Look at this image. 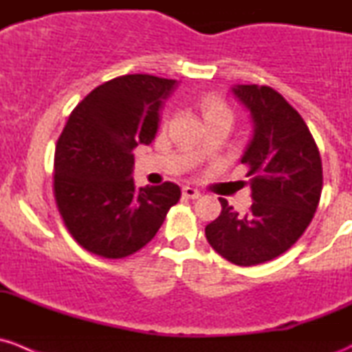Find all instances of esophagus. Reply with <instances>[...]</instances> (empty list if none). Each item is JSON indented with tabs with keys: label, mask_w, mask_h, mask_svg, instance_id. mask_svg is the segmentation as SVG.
Wrapping results in <instances>:
<instances>
[{
	"label": "esophagus",
	"mask_w": 352,
	"mask_h": 352,
	"mask_svg": "<svg viewBox=\"0 0 352 352\" xmlns=\"http://www.w3.org/2000/svg\"><path fill=\"white\" fill-rule=\"evenodd\" d=\"M182 194H184V197H187V199H199V197H201V192H199L197 189H194V187H190V186L184 187Z\"/></svg>",
	"instance_id": "esophagus-1"
}]
</instances>
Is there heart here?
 <instances>
[{
	"label": "heart",
	"instance_id": "1",
	"mask_svg": "<svg viewBox=\"0 0 352 352\" xmlns=\"http://www.w3.org/2000/svg\"><path fill=\"white\" fill-rule=\"evenodd\" d=\"M202 112H204L206 119H209V117H216V116L232 117V113H230L228 107L223 104L221 98L214 97V95H208V97H204V100H202Z\"/></svg>",
	"mask_w": 352,
	"mask_h": 352
}]
</instances>
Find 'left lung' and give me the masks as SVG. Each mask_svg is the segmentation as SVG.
Returning <instances> with one entry per match:
<instances>
[{
  "instance_id": "obj_1",
  "label": "left lung",
  "mask_w": 352,
  "mask_h": 352,
  "mask_svg": "<svg viewBox=\"0 0 352 352\" xmlns=\"http://www.w3.org/2000/svg\"><path fill=\"white\" fill-rule=\"evenodd\" d=\"M250 112L254 134L240 162L248 166L250 211L239 214L226 199L206 226L209 245L236 265H257L285 254L310 225L322 194V160L310 129L278 91L235 85Z\"/></svg>"
}]
</instances>
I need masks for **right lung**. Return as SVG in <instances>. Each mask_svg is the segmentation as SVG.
<instances>
[{
    "label": "right lung",
    "instance_id": "add662e5",
    "mask_svg": "<svg viewBox=\"0 0 352 352\" xmlns=\"http://www.w3.org/2000/svg\"><path fill=\"white\" fill-rule=\"evenodd\" d=\"M175 80L126 74L74 107L54 153V197L67 232L85 250L122 258L156 235L180 187L134 186L133 150L155 140Z\"/></svg>",
    "mask_w": 352,
    "mask_h": 352
}]
</instances>
